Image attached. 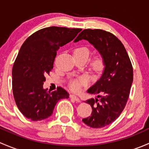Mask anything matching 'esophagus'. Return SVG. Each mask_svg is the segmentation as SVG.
<instances>
[{
	"mask_svg": "<svg viewBox=\"0 0 149 149\" xmlns=\"http://www.w3.org/2000/svg\"><path fill=\"white\" fill-rule=\"evenodd\" d=\"M70 98H71L72 100H74L75 101L78 102H81L80 99H79V97H76V96H75V95H70Z\"/></svg>",
	"mask_w": 149,
	"mask_h": 149,
	"instance_id": "esophagus-1",
	"label": "esophagus"
}]
</instances>
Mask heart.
I'll return each instance as SVG.
<instances>
[{
  "label": "heart",
  "mask_w": 149,
  "mask_h": 149,
  "mask_svg": "<svg viewBox=\"0 0 149 149\" xmlns=\"http://www.w3.org/2000/svg\"><path fill=\"white\" fill-rule=\"evenodd\" d=\"M90 54V50L88 48L86 47H80L76 48L74 50V55H81L84 56L88 58ZM92 66L95 70H100L103 66V59L101 56L96 57L92 62ZM86 84V80L85 79H81L79 80L72 81L70 83V88L72 91L75 92H78L80 91L81 86L85 85Z\"/></svg>",
  "instance_id": "obj_1"
}]
</instances>
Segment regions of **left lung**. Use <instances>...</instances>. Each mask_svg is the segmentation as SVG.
I'll list each match as a JSON object with an SVG mask.
<instances>
[{
    "mask_svg": "<svg viewBox=\"0 0 149 149\" xmlns=\"http://www.w3.org/2000/svg\"><path fill=\"white\" fill-rule=\"evenodd\" d=\"M81 40L94 45L104 65L101 78L87 91L97 95L85 102L92 108L91 116L82 120L89 127L100 128L115 121L124 109L133 83V66L123 43L112 33L87 29L74 42Z\"/></svg>",
    "mask_w": 149,
    "mask_h": 149,
    "instance_id": "obj_1",
    "label": "left lung"
}]
</instances>
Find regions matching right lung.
Masks as SVG:
<instances>
[{
	"instance_id": "right-lung-1",
	"label": "right lung",
	"mask_w": 149,
	"mask_h": 149,
	"mask_svg": "<svg viewBox=\"0 0 149 149\" xmlns=\"http://www.w3.org/2000/svg\"><path fill=\"white\" fill-rule=\"evenodd\" d=\"M81 29L50 26L28 37L21 47L12 69V88L20 112L33 121L51 116L57 102L69 98L62 87L50 92L43 88L46 74L53 68L57 51L70 42Z\"/></svg>"
}]
</instances>
